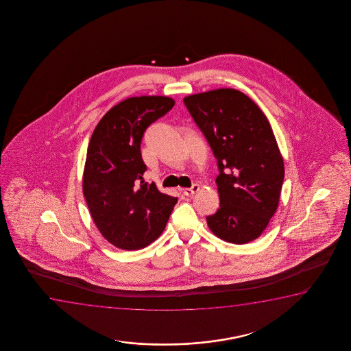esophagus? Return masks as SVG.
<instances>
[{
	"mask_svg": "<svg viewBox=\"0 0 351 351\" xmlns=\"http://www.w3.org/2000/svg\"><path fill=\"white\" fill-rule=\"evenodd\" d=\"M199 184H193L192 187L191 188H184L183 189V194L186 195V197H193L195 193L199 191Z\"/></svg>",
	"mask_w": 351,
	"mask_h": 351,
	"instance_id": "obj_1",
	"label": "esophagus"
}]
</instances>
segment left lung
I'll return each instance as SVG.
<instances>
[{"label": "left lung", "mask_w": 351, "mask_h": 351, "mask_svg": "<svg viewBox=\"0 0 351 351\" xmlns=\"http://www.w3.org/2000/svg\"><path fill=\"white\" fill-rule=\"evenodd\" d=\"M217 158L221 205L206 217L221 240L245 245L269 226L280 199L284 162L267 117L234 88H217L183 98Z\"/></svg>", "instance_id": "left-lung-1"}]
</instances>
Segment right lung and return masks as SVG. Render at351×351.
Segmentation results:
<instances>
[{
	"mask_svg": "<svg viewBox=\"0 0 351 351\" xmlns=\"http://www.w3.org/2000/svg\"><path fill=\"white\" fill-rule=\"evenodd\" d=\"M173 106L170 97L127 98L92 133L82 192L98 230L121 250H140L158 239L178 202L154 183L139 181L146 171L140 151L144 132Z\"/></svg>",
	"mask_w": 351,
	"mask_h": 351,
	"instance_id": "1",
	"label": "right lung"
}]
</instances>
